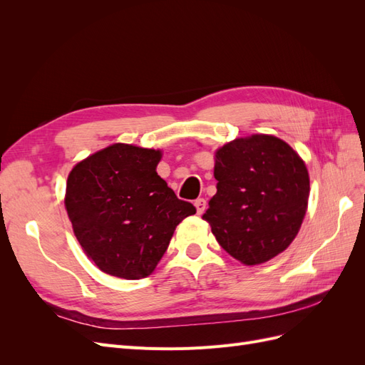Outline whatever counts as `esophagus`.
<instances>
[{"mask_svg":"<svg viewBox=\"0 0 365 365\" xmlns=\"http://www.w3.org/2000/svg\"><path fill=\"white\" fill-rule=\"evenodd\" d=\"M205 205H207L205 200H202V197H197V200L195 201L196 213H197V215H202V213H204V210H205Z\"/></svg>","mask_w":365,"mask_h":365,"instance_id":"obj_1","label":"esophagus"}]
</instances>
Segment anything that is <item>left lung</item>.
Segmentation results:
<instances>
[{
	"label": "left lung",
	"instance_id": "obj_1",
	"mask_svg": "<svg viewBox=\"0 0 365 365\" xmlns=\"http://www.w3.org/2000/svg\"><path fill=\"white\" fill-rule=\"evenodd\" d=\"M215 178L217 192L202 219L231 257L252 267L292 244L311 185L288 143L268 134L235 138L215 152Z\"/></svg>",
	"mask_w": 365,
	"mask_h": 365
}]
</instances>
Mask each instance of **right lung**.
<instances>
[{"mask_svg":"<svg viewBox=\"0 0 365 365\" xmlns=\"http://www.w3.org/2000/svg\"><path fill=\"white\" fill-rule=\"evenodd\" d=\"M161 157L160 149L114 143L68 173L63 202L74 236L105 274L126 280L148 277L176 225L196 213L157 173Z\"/></svg>","mask_w":365,"mask_h":365,"instance_id":"1","label":"right lung"}]
</instances>
